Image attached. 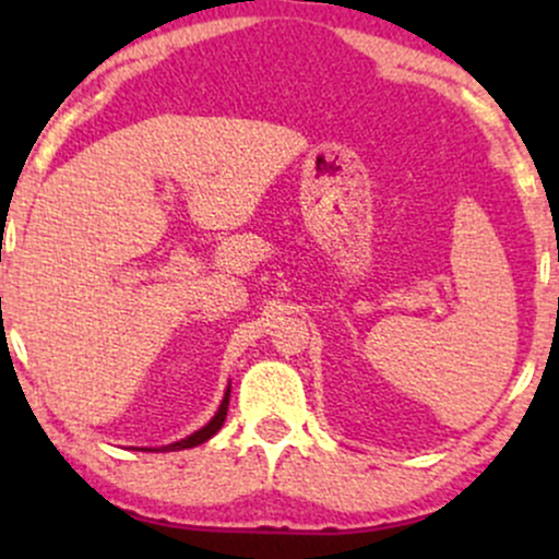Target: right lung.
I'll return each mask as SVG.
<instances>
[{
	"label": "right lung",
	"instance_id": "add662e5",
	"mask_svg": "<svg viewBox=\"0 0 559 559\" xmlns=\"http://www.w3.org/2000/svg\"><path fill=\"white\" fill-rule=\"evenodd\" d=\"M228 396H230V386L226 389V396H223L221 407H217L215 418L207 423L204 428H199V431H194L191 436H186V439L181 441H173V444L168 447H159V449H144V452H178V449H191V447H199L204 444L207 439H213V436L221 431V426L226 423V415H228Z\"/></svg>",
	"mask_w": 559,
	"mask_h": 559
}]
</instances>
